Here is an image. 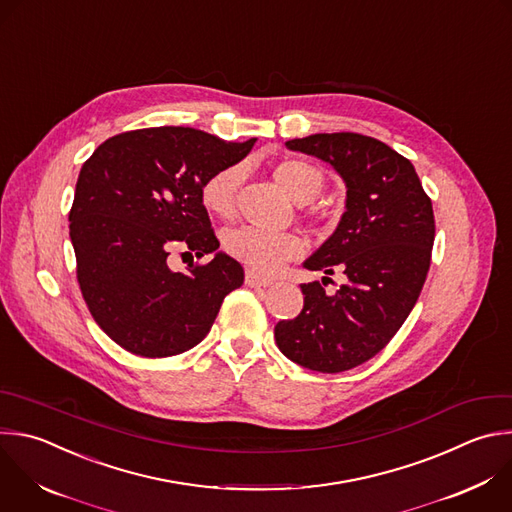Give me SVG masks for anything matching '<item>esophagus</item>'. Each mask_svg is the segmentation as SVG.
<instances>
[{"label":"esophagus","instance_id":"obj_1","mask_svg":"<svg viewBox=\"0 0 512 512\" xmlns=\"http://www.w3.org/2000/svg\"><path fill=\"white\" fill-rule=\"evenodd\" d=\"M245 283L249 287H269V285H273V279L271 277H263V275L255 273V271H247Z\"/></svg>","mask_w":512,"mask_h":512}]
</instances>
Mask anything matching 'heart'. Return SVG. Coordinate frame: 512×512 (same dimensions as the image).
<instances>
[{
    "label": "heart",
    "mask_w": 512,
    "mask_h": 512,
    "mask_svg": "<svg viewBox=\"0 0 512 512\" xmlns=\"http://www.w3.org/2000/svg\"><path fill=\"white\" fill-rule=\"evenodd\" d=\"M275 183L297 203L307 205L315 201L323 187L325 177L321 168L303 158H285L273 166ZM243 183V166H223L201 185L199 197L203 207L219 217L231 219L237 209V195ZM315 219V217H313ZM229 253L257 273H275L283 263L299 257L305 241L297 233H267L251 227L233 229L225 237Z\"/></svg>",
    "instance_id": "obj_1"
}]
</instances>
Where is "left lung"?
Segmentation results:
<instances>
[{
	"label": "left lung",
	"instance_id": "1",
	"mask_svg": "<svg viewBox=\"0 0 512 512\" xmlns=\"http://www.w3.org/2000/svg\"><path fill=\"white\" fill-rule=\"evenodd\" d=\"M285 144L329 162L346 181V213L305 269H339L348 281L333 295L319 281L303 283V309L275 325V342L307 370L346 372L380 354L416 305L436 235L432 201L414 164L372 136L311 134Z\"/></svg>",
	"mask_w": 512,
	"mask_h": 512
}]
</instances>
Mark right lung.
I'll list each match as a JSON object with an SVG mask.
<instances>
[{
	"label": "right lung",
	"instance_id": "1",
	"mask_svg": "<svg viewBox=\"0 0 512 512\" xmlns=\"http://www.w3.org/2000/svg\"><path fill=\"white\" fill-rule=\"evenodd\" d=\"M253 144L156 126L104 140L82 164L70 209L76 277L94 321L126 352L166 358L195 348L225 295L243 285L241 263L225 253L185 273L168 257L219 249L199 191Z\"/></svg>",
	"mask_w": 512,
	"mask_h": 512
}]
</instances>
